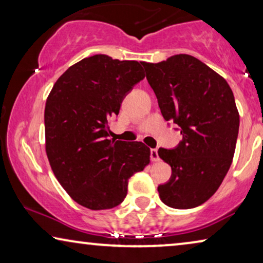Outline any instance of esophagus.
Instances as JSON below:
<instances>
[{
    "mask_svg": "<svg viewBox=\"0 0 263 263\" xmlns=\"http://www.w3.org/2000/svg\"><path fill=\"white\" fill-rule=\"evenodd\" d=\"M151 160H152V161H158V160H159V154H158V149L157 148L151 149Z\"/></svg>",
    "mask_w": 263,
    "mask_h": 263,
    "instance_id": "1",
    "label": "esophagus"
}]
</instances>
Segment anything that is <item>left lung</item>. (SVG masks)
I'll list each match as a JSON object with an SVG mask.
<instances>
[{"label": "left lung", "mask_w": 263, "mask_h": 263, "mask_svg": "<svg viewBox=\"0 0 263 263\" xmlns=\"http://www.w3.org/2000/svg\"><path fill=\"white\" fill-rule=\"evenodd\" d=\"M143 67L161 115L182 134L174 148L158 149L172 170L158 185L160 200L177 210L197 207L231 166L239 129L235 97L224 78L194 56L179 53Z\"/></svg>", "instance_id": "left-lung-1"}]
</instances>
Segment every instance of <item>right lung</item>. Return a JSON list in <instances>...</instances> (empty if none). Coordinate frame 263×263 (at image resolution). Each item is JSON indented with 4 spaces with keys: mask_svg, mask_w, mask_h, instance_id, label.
Returning a JSON list of instances; mask_svg holds the SVG:
<instances>
[{
    "mask_svg": "<svg viewBox=\"0 0 263 263\" xmlns=\"http://www.w3.org/2000/svg\"><path fill=\"white\" fill-rule=\"evenodd\" d=\"M145 62L95 55L64 71L46 100V154L57 181L75 202L110 210L125 199L128 181L149 163L142 142L109 139L107 120L118 115Z\"/></svg>",
    "mask_w": 263,
    "mask_h": 263,
    "instance_id": "add662e5",
    "label": "right lung"
}]
</instances>
